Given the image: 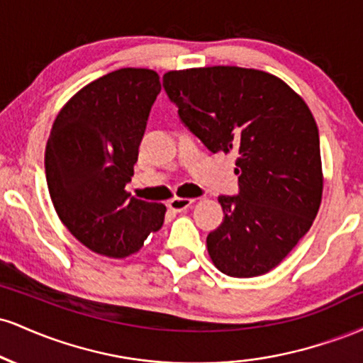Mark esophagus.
<instances>
[{
    "instance_id": "1",
    "label": "esophagus",
    "mask_w": 363,
    "mask_h": 363,
    "mask_svg": "<svg viewBox=\"0 0 363 363\" xmlns=\"http://www.w3.org/2000/svg\"><path fill=\"white\" fill-rule=\"evenodd\" d=\"M193 203H194V199H191V198H172L169 201L167 206L172 211H182V210H187L189 206H193Z\"/></svg>"
}]
</instances>
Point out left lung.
<instances>
[{
  "label": "left lung",
  "mask_w": 363,
  "mask_h": 363,
  "mask_svg": "<svg viewBox=\"0 0 363 363\" xmlns=\"http://www.w3.org/2000/svg\"><path fill=\"white\" fill-rule=\"evenodd\" d=\"M179 118L210 152L237 155L239 194L220 196L223 222L206 237L220 272H272L309 232L323 198L319 131L307 104L272 73L239 66L169 72Z\"/></svg>",
  "instance_id": "8db88e82"
}]
</instances>
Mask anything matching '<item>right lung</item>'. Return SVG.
I'll list each match as a JSON object with an SVG mask.
<instances>
[{
    "mask_svg": "<svg viewBox=\"0 0 363 363\" xmlns=\"http://www.w3.org/2000/svg\"><path fill=\"white\" fill-rule=\"evenodd\" d=\"M160 89L153 69H116L77 91L54 119L45 147L54 210L101 256L135 254L164 225L162 203L141 201L126 191Z\"/></svg>",
    "mask_w": 363,
    "mask_h": 363,
    "instance_id": "obj_1",
    "label": "right lung"
}]
</instances>
